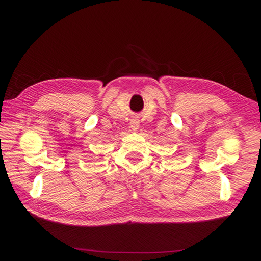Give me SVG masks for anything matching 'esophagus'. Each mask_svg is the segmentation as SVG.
I'll return each mask as SVG.
<instances>
[{
  "mask_svg": "<svg viewBox=\"0 0 261 261\" xmlns=\"http://www.w3.org/2000/svg\"><path fill=\"white\" fill-rule=\"evenodd\" d=\"M130 127L132 131H138V127H139V121L137 120V118H132L130 121Z\"/></svg>",
  "mask_w": 261,
  "mask_h": 261,
  "instance_id": "1",
  "label": "esophagus"
}]
</instances>
